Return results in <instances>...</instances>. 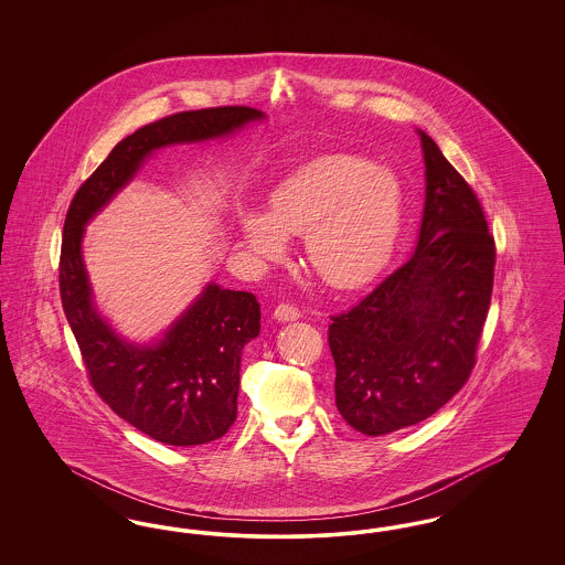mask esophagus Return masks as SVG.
I'll return each mask as SVG.
<instances>
[{
  "instance_id": "esophagus-1",
  "label": "esophagus",
  "mask_w": 565,
  "mask_h": 565,
  "mask_svg": "<svg viewBox=\"0 0 565 565\" xmlns=\"http://www.w3.org/2000/svg\"><path fill=\"white\" fill-rule=\"evenodd\" d=\"M273 318L281 323L296 322L300 318V311L292 305H277L273 311Z\"/></svg>"
}]
</instances>
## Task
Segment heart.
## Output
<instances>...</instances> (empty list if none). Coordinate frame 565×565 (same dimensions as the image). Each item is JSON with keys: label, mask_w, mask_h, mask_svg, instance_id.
<instances>
[{"label": "heart", "mask_w": 565, "mask_h": 565, "mask_svg": "<svg viewBox=\"0 0 565 565\" xmlns=\"http://www.w3.org/2000/svg\"><path fill=\"white\" fill-rule=\"evenodd\" d=\"M403 190L392 169L326 154L288 173L269 194V214L245 210L242 239L265 265L281 263L286 237L302 235L305 260L332 288L369 284L401 233Z\"/></svg>", "instance_id": "b5f03b06"}]
</instances>
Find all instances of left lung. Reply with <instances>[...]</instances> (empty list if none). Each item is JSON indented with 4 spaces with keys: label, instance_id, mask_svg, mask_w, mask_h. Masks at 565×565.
Instances as JSON below:
<instances>
[{
    "label": "left lung",
    "instance_id": "8db88e82",
    "mask_svg": "<svg viewBox=\"0 0 565 565\" xmlns=\"http://www.w3.org/2000/svg\"><path fill=\"white\" fill-rule=\"evenodd\" d=\"M417 135L426 201L415 252L328 328L337 408L369 436L415 426L456 396L493 288L495 243L481 203L430 135Z\"/></svg>",
    "mask_w": 565,
    "mask_h": 565
}]
</instances>
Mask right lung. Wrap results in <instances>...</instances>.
<instances>
[{"label":"right lung","instance_id":"1","mask_svg":"<svg viewBox=\"0 0 565 565\" xmlns=\"http://www.w3.org/2000/svg\"><path fill=\"white\" fill-rule=\"evenodd\" d=\"M265 118L260 109L231 106L146 125L116 143L76 192L65 217L61 302L90 383L116 415L164 445H205L235 424L243 348L260 334V302L249 292L207 281L157 339L137 343L99 311L82 254L84 233L159 150L226 139Z\"/></svg>","mask_w":565,"mask_h":565}]
</instances>
